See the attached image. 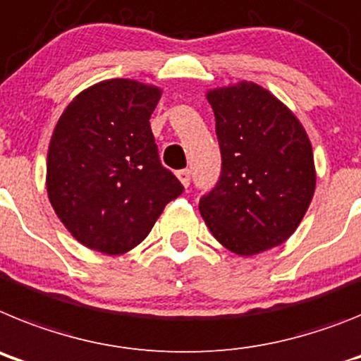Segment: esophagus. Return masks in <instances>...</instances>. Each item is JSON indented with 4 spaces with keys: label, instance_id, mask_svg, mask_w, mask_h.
Wrapping results in <instances>:
<instances>
[{
    "label": "esophagus",
    "instance_id": "1",
    "mask_svg": "<svg viewBox=\"0 0 361 361\" xmlns=\"http://www.w3.org/2000/svg\"><path fill=\"white\" fill-rule=\"evenodd\" d=\"M176 176H178V180L181 181V185H183V187H189V185H190V171H187V169H183V171H178Z\"/></svg>",
    "mask_w": 361,
    "mask_h": 361
}]
</instances>
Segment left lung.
Wrapping results in <instances>:
<instances>
[{
	"mask_svg": "<svg viewBox=\"0 0 361 361\" xmlns=\"http://www.w3.org/2000/svg\"><path fill=\"white\" fill-rule=\"evenodd\" d=\"M216 118L221 174L200 198L212 236L240 256L281 245L311 205L312 147L296 116L252 81L207 92Z\"/></svg>",
	"mask_w": 361,
	"mask_h": 361,
	"instance_id": "1",
	"label": "left lung"
}]
</instances>
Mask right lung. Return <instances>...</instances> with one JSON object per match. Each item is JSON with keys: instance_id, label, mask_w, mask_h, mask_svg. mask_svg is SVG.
Listing matches in <instances>:
<instances>
[{"instance_id": "right-lung-1", "label": "right lung", "mask_w": 361, "mask_h": 361, "mask_svg": "<svg viewBox=\"0 0 361 361\" xmlns=\"http://www.w3.org/2000/svg\"><path fill=\"white\" fill-rule=\"evenodd\" d=\"M161 90L106 80L68 103L50 137L47 192L68 233L103 255L140 245L183 192L159 161L150 114Z\"/></svg>"}]
</instances>
